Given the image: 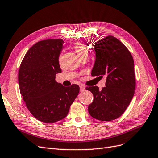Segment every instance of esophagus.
Masks as SVG:
<instances>
[{"label":"esophagus","mask_w":158,"mask_h":158,"mask_svg":"<svg viewBox=\"0 0 158 158\" xmlns=\"http://www.w3.org/2000/svg\"><path fill=\"white\" fill-rule=\"evenodd\" d=\"M85 90V87L83 85H81L80 86V91L81 92H83V91Z\"/></svg>","instance_id":"obj_1"}]
</instances>
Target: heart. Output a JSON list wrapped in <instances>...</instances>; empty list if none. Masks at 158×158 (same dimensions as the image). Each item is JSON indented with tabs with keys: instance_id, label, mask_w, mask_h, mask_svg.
Wrapping results in <instances>:
<instances>
[{
	"instance_id": "heart-1",
	"label": "heart",
	"mask_w": 158,
	"mask_h": 158,
	"mask_svg": "<svg viewBox=\"0 0 158 158\" xmlns=\"http://www.w3.org/2000/svg\"><path fill=\"white\" fill-rule=\"evenodd\" d=\"M74 50L79 56H81L85 54L88 53L87 49L85 46L81 43H77L74 45Z\"/></svg>"
}]
</instances>
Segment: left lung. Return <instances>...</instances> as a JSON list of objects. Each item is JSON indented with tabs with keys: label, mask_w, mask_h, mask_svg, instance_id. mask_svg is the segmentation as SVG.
<instances>
[{
	"label": "left lung",
	"mask_w": 158,
	"mask_h": 158,
	"mask_svg": "<svg viewBox=\"0 0 158 158\" xmlns=\"http://www.w3.org/2000/svg\"><path fill=\"white\" fill-rule=\"evenodd\" d=\"M95 63L91 75L105 76L106 86H87L94 96L89 114L98 120L112 121L123 114L133 97L136 86L134 60L129 50L117 38L105 37L94 44Z\"/></svg>",
	"instance_id": "1"
}]
</instances>
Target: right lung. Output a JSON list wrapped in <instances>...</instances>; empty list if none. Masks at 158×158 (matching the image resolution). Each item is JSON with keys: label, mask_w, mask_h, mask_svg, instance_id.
I'll list each match as a JSON object with an SVG mask.
<instances>
[{"label": "right lung", "mask_w": 158, "mask_h": 158, "mask_svg": "<svg viewBox=\"0 0 158 158\" xmlns=\"http://www.w3.org/2000/svg\"><path fill=\"white\" fill-rule=\"evenodd\" d=\"M62 39L40 40L30 48L20 65L18 83L27 109L35 118L52 123L67 116L70 106L79 92L73 84L65 87L55 80L62 72L59 56Z\"/></svg>", "instance_id": "add662e5"}]
</instances>
